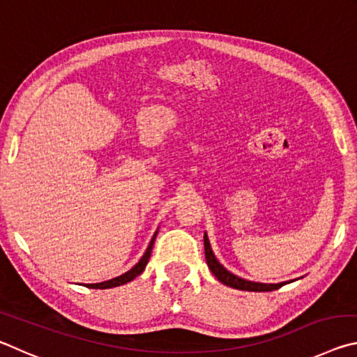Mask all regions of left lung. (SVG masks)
Masks as SVG:
<instances>
[{
    "label": "left lung",
    "mask_w": 357,
    "mask_h": 357,
    "mask_svg": "<svg viewBox=\"0 0 357 357\" xmlns=\"http://www.w3.org/2000/svg\"><path fill=\"white\" fill-rule=\"evenodd\" d=\"M204 257H206V263L209 266L211 273H213L217 280L222 282L223 285L243 289V291H274V289H279L283 283H258V282H250L245 279H241V277L234 275L227 271L223 266L217 261L213 249H211L208 234L204 233Z\"/></svg>",
    "instance_id": "left-lung-1"
}]
</instances>
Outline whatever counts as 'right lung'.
<instances>
[{
	"label": "right lung",
	"mask_w": 357,
	"mask_h": 357,
	"mask_svg": "<svg viewBox=\"0 0 357 357\" xmlns=\"http://www.w3.org/2000/svg\"><path fill=\"white\" fill-rule=\"evenodd\" d=\"M155 236H157V231L154 233V236H153V239H151V243H149V245H148V249H146V252L143 253V257L140 258V261H138L134 268L132 269H129L128 273H124L123 275H119V277H114V279H110V280H107V282H100V283H88V288H94V289H107V288H113V287H119V285H124V283H128V282H130V280H134L137 275H140L143 271H144V268H146V264H148V261H149V258H151V250H153V245H154V241H155Z\"/></svg>",
	"instance_id": "obj_1"
}]
</instances>
